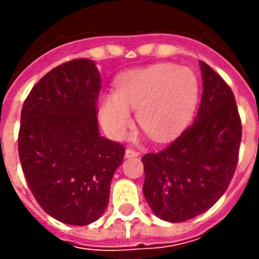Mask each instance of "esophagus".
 <instances>
[{
	"mask_svg": "<svg viewBox=\"0 0 259 259\" xmlns=\"http://www.w3.org/2000/svg\"><path fill=\"white\" fill-rule=\"evenodd\" d=\"M137 155H139V152L136 151V150H132V148H127V150L124 151V157H126V158L137 157Z\"/></svg>",
	"mask_w": 259,
	"mask_h": 259,
	"instance_id": "1",
	"label": "esophagus"
}]
</instances>
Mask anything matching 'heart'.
Segmentation results:
<instances>
[{
  "label": "heart",
  "instance_id": "b5f03b06",
  "mask_svg": "<svg viewBox=\"0 0 259 259\" xmlns=\"http://www.w3.org/2000/svg\"><path fill=\"white\" fill-rule=\"evenodd\" d=\"M198 80L193 70L175 64H157L119 76L115 93L97 101L102 127L123 139L133 124L130 109L154 140L174 139L185 129L198 102Z\"/></svg>",
  "mask_w": 259,
  "mask_h": 259
}]
</instances>
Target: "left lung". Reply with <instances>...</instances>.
Returning <instances> with one entry per match:
<instances>
[{
	"mask_svg": "<svg viewBox=\"0 0 259 259\" xmlns=\"http://www.w3.org/2000/svg\"><path fill=\"white\" fill-rule=\"evenodd\" d=\"M200 68L202 97L194 123L165 150L141 158L144 197L166 222H185L209 209L237 166L241 120L233 91L205 62Z\"/></svg>",
	"mask_w": 259,
	"mask_h": 259,
	"instance_id": "8db88e82",
	"label": "left lung"
}]
</instances>
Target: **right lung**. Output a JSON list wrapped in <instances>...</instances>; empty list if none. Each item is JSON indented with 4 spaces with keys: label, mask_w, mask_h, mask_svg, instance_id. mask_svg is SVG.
I'll use <instances>...</instances> for the list:
<instances>
[{
    "label": "right lung",
    "mask_w": 259,
    "mask_h": 259,
    "mask_svg": "<svg viewBox=\"0 0 259 259\" xmlns=\"http://www.w3.org/2000/svg\"><path fill=\"white\" fill-rule=\"evenodd\" d=\"M101 79L91 59L54 68L25 100L19 158L29 189L50 217L84 226L107 209L124 147L100 136Z\"/></svg>",
    "instance_id": "obj_1"
}]
</instances>
